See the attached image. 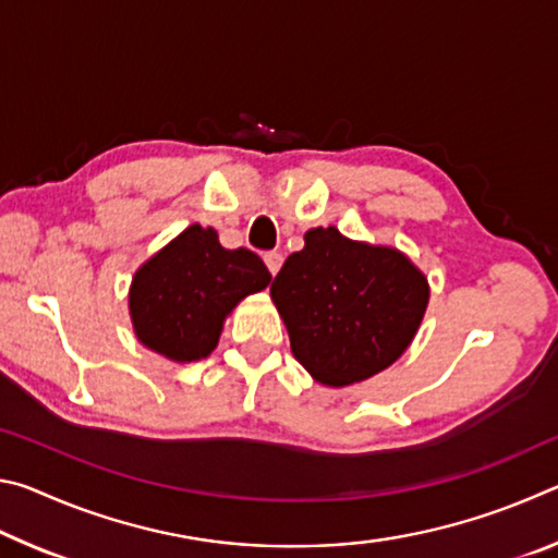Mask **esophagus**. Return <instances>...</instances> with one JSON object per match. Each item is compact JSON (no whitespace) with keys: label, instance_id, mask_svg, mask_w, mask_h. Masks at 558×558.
Returning <instances> with one entry per match:
<instances>
[{"label":"esophagus","instance_id":"1","mask_svg":"<svg viewBox=\"0 0 558 558\" xmlns=\"http://www.w3.org/2000/svg\"><path fill=\"white\" fill-rule=\"evenodd\" d=\"M263 260H266L270 276H278V270H280V266H282V256H280V253H278V251H270V253H266V256H263Z\"/></svg>","mask_w":558,"mask_h":558}]
</instances>
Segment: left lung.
<instances>
[{"label": "left lung", "instance_id": "obj_1", "mask_svg": "<svg viewBox=\"0 0 558 558\" xmlns=\"http://www.w3.org/2000/svg\"><path fill=\"white\" fill-rule=\"evenodd\" d=\"M298 362L327 386L364 381L399 359L428 305V280L403 253L305 233L270 286Z\"/></svg>", "mask_w": 558, "mask_h": 558}]
</instances>
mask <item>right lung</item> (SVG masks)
I'll list each match as a JSON object with an SVG mask.
<instances>
[{"label": "right lung", "instance_id": "add662e5", "mask_svg": "<svg viewBox=\"0 0 558 558\" xmlns=\"http://www.w3.org/2000/svg\"><path fill=\"white\" fill-rule=\"evenodd\" d=\"M270 272L248 248L229 251L214 229L189 226L135 272L130 315L137 339L174 362H199L214 352L223 319Z\"/></svg>", "mask_w": 558, "mask_h": 558}]
</instances>
